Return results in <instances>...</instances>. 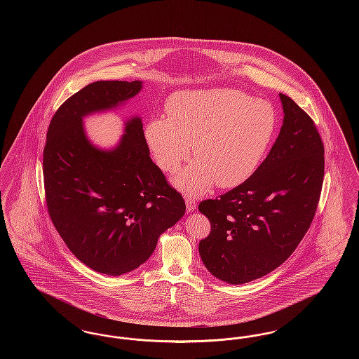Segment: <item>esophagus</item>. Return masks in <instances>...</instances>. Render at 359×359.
Listing matches in <instances>:
<instances>
[{
    "label": "esophagus",
    "instance_id": "1",
    "mask_svg": "<svg viewBox=\"0 0 359 359\" xmlns=\"http://www.w3.org/2000/svg\"><path fill=\"white\" fill-rule=\"evenodd\" d=\"M186 205H187L188 211H194L196 210V201H195V196L192 195H186Z\"/></svg>",
    "mask_w": 359,
    "mask_h": 359
}]
</instances>
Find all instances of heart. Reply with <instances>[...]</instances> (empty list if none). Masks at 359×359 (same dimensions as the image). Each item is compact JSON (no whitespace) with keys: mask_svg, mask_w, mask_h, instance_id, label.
Masks as SVG:
<instances>
[{"mask_svg":"<svg viewBox=\"0 0 359 359\" xmlns=\"http://www.w3.org/2000/svg\"><path fill=\"white\" fill-rule=\"evenodd\" d=\"M168 118H154L145 128L147 144L157 165L173 173L194 151V161L175 184L202 194L215 183L237 187L252 177L269 154L278 133L272 103L233 90L182 91L167 103Z\"/></svg>","mask_w":359,"mask_h":359,"instance_id":"b5f03b06","label":"heart"}]
</instances>
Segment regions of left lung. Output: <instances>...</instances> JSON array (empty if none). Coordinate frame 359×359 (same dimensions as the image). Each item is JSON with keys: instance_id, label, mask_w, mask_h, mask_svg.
<instances>
[{"instance_id": "1", "label": "left lung", "mask_w": 359, "mask_h": 359, "mask_svg": "<svg viewBox=\"0 0 359 359\" xmlns=\"http://www.w3.org/2000/svg\"><path fill=\"white\" fill-rule=\"evenodd\" d=\"M284 122L265 161L246 182L198 208L211 224L199 242L205 268L230 284L271 273L294 252L315 217L325 145L307 113L280 94Z\"/></svg>"}]
</instances>
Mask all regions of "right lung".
I'll return each instance as SVG.
<instances>
[{
  "instance_id": "obj_1",
  "label": "right lung",
  "mask_w": 359,
  "mask_h": 359,
  "mask_svg": "<svg viewBox=\"0 0 359 359\" xmlns=\"http://www.w3.org/2000/svg\"><path fill=\"white\" fill-rule=\"evenodd\" d=\"M141 82L86 86L53 114L43 152L47 210L72 255L109 276L130 272L154 253L161 233L186 211L180 192L154 164L140 118L110 152L94 148L82 117L135 97Z\"/></svg>"
}]
</instances>
